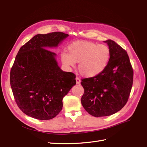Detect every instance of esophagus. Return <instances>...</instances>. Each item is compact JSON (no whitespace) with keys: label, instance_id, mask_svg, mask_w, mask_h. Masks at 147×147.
<instances>
[{"label":"esophagus","instance_id":"1","mask_svg":"<svg viewBox=\"0 0 147 147\" xmlns=\"http://www.w3.org/2000/svg\"><path fill=\"white\" fill-rule=\"evenodd\" d=\"M76 82H77V84H80V83H81L80 79L78 77H77V78H76Z\"/></svg>","mask_w":147,"mask_h":147}]
</instances>
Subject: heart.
I'll use <instances>...</instances> for the list:
<instances>
[{
	"label": "heart",
	"instance_id": "1",
	"mask_svg": "<svg viewBox=\"0 0 147 147\" xmlns=\"http://www.w3.org/2000/svg\"><path fill=\"white\" fill-rule=\"evenodd\" d=\"M68 53H61V61L66 67L78 64V70L83 76L92 78L101 74L107 65L110 51L105 45L88 41H76L68 47Z\"/></svg>",
	"mask_w": 147,
	"mask_h": 147
}]
</instances>
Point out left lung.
<instances>
[{"label":"left lung","mask_w":147,"mask_h":147,"mask_svg":"<svg viewBox=\"0 0 147 147\" xmlns=\"http://www.w3.org/2000/svg\"><path fill=\"white\" fill-rule=\"evenodd\" d=\"M104 42L110 51L105 69L81 82L84 90L82 104L95 117L109 116L121 110L128 100L133 83V70L127 52L112 40Z\"/></svg>","instance_id":"obj_1"}]
</instances>
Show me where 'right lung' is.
Returning a JSON list of instances; mask_svg holds the SVG:
<instances>
[{
  "label": "right lung",
  "instance_id": "1",
  "mask_svg": "<svg viewBox=\"0 0 147 147\" xmlns=\"http://www.w3.org/2000/svg\"><path fill=\"white\" fill-rule=\"evenodd\" d=\"M68 36L60 32L37 34L18 53L10 85L18 107L30 117L55 118L63 109V97L76 84L75 75L62 70L56 53L47 50L57 47Z\"/></svg>",
  "mask_w": 147,
  "mask_h": 147
}]
</instances>
